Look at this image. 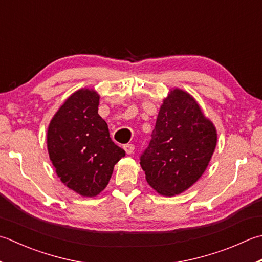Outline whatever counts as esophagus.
<instances>
[{"label": "esophagus", "mask_w": 262, "mask_h": 262, "mask_svg": "<svg viewBox=\"0 0 262 262\" xmlns=\"http://www.w3.org/2000/svg\"><path fill=\"white\" fill-rule=\"evenodd\" d=\"M124 148H125L127 155H132V153L135 150V145L134 144H125Z\"/></svg>", "instance_id": "1"}]
</instances>
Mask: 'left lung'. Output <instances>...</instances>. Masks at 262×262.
<instances>
[{
	"label": "left lung",
	"instance_id": "left-lung-1",
	"mask_svg": "<svg viewBox=\"0 0 262 262\" xmlns=\"http://www.w3.org/2000/svg\"><path fill=\"white\" fill-rule=\"evenodd\" d=\"M152 140L141 156L146 182L163 196H175L206 171L217 145V129L196 100L172 89L160 106Z\"/></svg>",
	"mask_w": 262,
	"mask_h": 262
}]
</instances>
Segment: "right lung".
Listing matches in <instances>:
<instances>
[{
  "label": "right lung",
  "instance_id": "right-lung-1",
  "mask_svg": "<svg viewBox=\"0 0 262 262\" xmlns=\"http://www.w3.org/2000/svg\"><path fill=\"white\" fill-rule=\"evenodd\" d=\"M99 103L95 90L76 91L55 112L46 135L50 160L60 181L86 198L103 191L115 165L126 156L97 114Z\"/></svg>",
  "mask_w": 262,
  "mask_h": 262
}]
</instances>
